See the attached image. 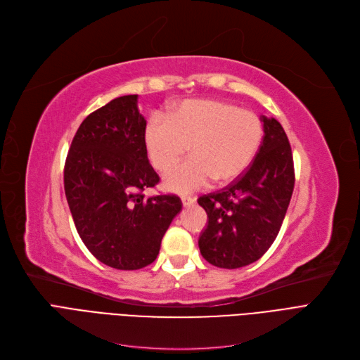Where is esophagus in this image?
Masks as SVG:
<instances>
[{
    "label": "esophagus",
    "instance_id": "esophagus-1",
    "mask_svg": "<svg viewBox=\"0 0 360 360\" xmlns=\"http://www.w3.org/2000/svg\"><path fill=\"white\" fill-rule=\"evenodd\" d=\"M195 202V198H192V196H181V204H183V207H191L192 204Z\"/></svg>",
    "mask_w": 360,
    "mask_h": 360
}]
</instances>
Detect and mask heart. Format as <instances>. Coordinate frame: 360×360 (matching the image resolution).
I'll list each match as a JSON object with an SVG mask.
<instances>
[{
  "label": "heart",
  "instance_id": "heart-1",
  "mask_svg": "<svg viewBox=\"0 0 360 360\" xmlns=\"http://www.w3.org/2000/svg\"><path fill=\"white\" fill-rule=\"evenodd\" d=\"M144 147L155 169L164 172L190 147L191 158L167 172L164 188L191 193L214 180L226 184L241 177L264 140L259 116L220 100H186L169 111L148 116Z\"/></svg>",
  "mask_w": 360,
  "mask_h": 360
}]
</instances>
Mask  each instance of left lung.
I'll return each mask as SVG.
<instances>
[{
	"mask_svg": "<svg viewBox=\"0 0 360 360\" xmlns=\"http://www.w3.org/2000/svg\"><path fill=\"white\" fill-rule=\"evenodd\" d=\"M264 140L241 177L198 198L207 228L198 245L214 266L235 269L256 262L277 238L295 186L292 148L280 122L262 116Z\"/></svg>",
	"mask_w": 360,
	"mask_h": 360,
	"instance_id": "8db88e82",
	"label": "left lung"
}]
</instances>
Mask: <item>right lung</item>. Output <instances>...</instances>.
<instances>
[{"instance_id": "obj_1", "label": "right lung", "mask_w": 360, "mask_h": 360, "mask_svg": "<svg viewBox=\"0 0 360 360\" xmlns=\"http://www.w3.org/2000/svg\"><path fill=\"white\" fill-rule=\"evenodd\" d=\"M139 95L95 110L74 135L64 189L74 225L88 250L116 269H140L156 259L160 241L181 210L176 195L144 198L159 176L144 147Z\"/></svg>"}]
</instances>
